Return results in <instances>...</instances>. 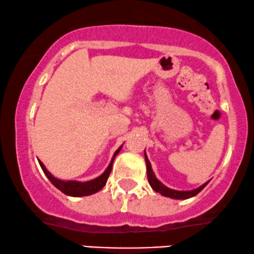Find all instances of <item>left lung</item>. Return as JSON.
Listing matches in <instances>:
<instances>
[{
  "label": "left lung",
  "mask_w": 254,
  "mask_h": 254,
  "mask_svg": "<svg viewBox=\"0 0 254 254\" xmlns=\"http://www.w3.org/2000/svg\"><path fill=\"white\" fill-rule=\"evenodd\" d=\"M145 163H146V172H147V181H149L151 188L153 189L156 192H158L162 195H164V197H169V198H173V199H188V198H191V197H194L195 194H198L199 192H200L203 189L205 188L208 184V182L205 183L201 186H199V188L194 189V190H191V191H177V190H172V189L168 188V186L163 185L162 183H160L158 179L156 178L155 173L152 171V168H151V163L149 162V159H147V156L145 153Z\"/></svg>",
  "instance_id": "8db88e82"
}]
</instances>
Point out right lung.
<instances>
[{
  "label": "right lung",
  "instance_id": "add662e5",
  "mask_svg": "<svg viewBox=\"0 0 254 254\" xmlns=\"http://www.w3.org/2000/svg\"><path fill=\"white\" fill-rule=\"evenodd\" d=\"M122 149V146L118 149L116 152H115L114 157H112L110 164L107 168V170L102 173L101 176L97 178L92 179V181L89 182H77V181H62V179L55 178L51 173L48 171L46 169V166L43 165V163L41 160H38L40 163L42 170L43 172L46 173V176L49 178V181L53 183L54 186H56L60 191H62L64 194L66 195H71V197H83V195H90V194H94L96 192H98L99 190L104 188V185L107 184V181L109 178V175H110L111 169H112V163H114L115 157L118 155Z\"/></svg>",
  "mask_w": 254,
  "mask_h": 254
}]
</instances>
